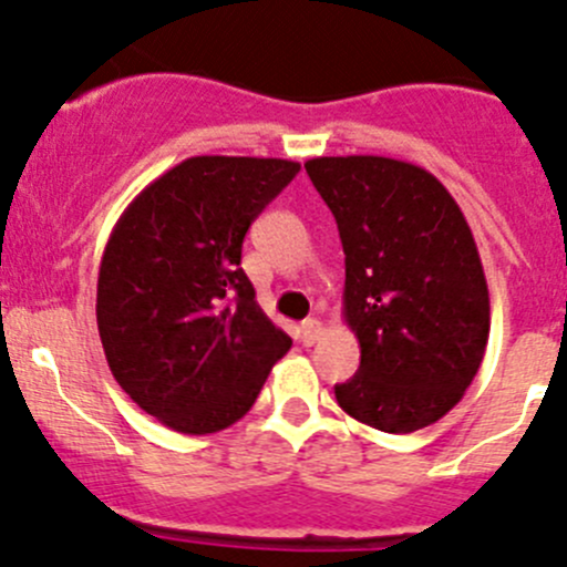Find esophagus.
Returning <instances> with one entry per match:
<instances>
[{
  "instance_id": "obj_1",
  "label": "esophagus",
  "mask_w": 567,
  "mask_h": 567,
  "mask_svg": "<svg viewBox=\"0 0 567 567\" xmlns=\"http://www.w3.org/2000/svg\"><path fill=\"white\" fill-rule=\"evenodd\" d=\"M320 337H322V322L320 320H315V317H311V320L300 322V342L315 344Z\"/></svg>"
}]
</instances>
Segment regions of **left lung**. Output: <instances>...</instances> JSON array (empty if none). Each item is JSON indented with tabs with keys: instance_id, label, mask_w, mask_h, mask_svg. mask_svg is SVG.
I'll return each instance as SVG.
<instances>
[{
	"instance_id": "8db88e82",
	"label": "left lung",
	"mask_w": 567,
	"mask_h": 567,
	"mask_svg": "<svg viewBox=\"0 0 567 567\" xmlns=\"http://www.w3.org/2000/svg\"><path fill=\"white\" fill-rule=\"evenodd\" d=\"M344 250L342 315L359 373L333 386L359 423L425 429L462 401L489 337V292L471 225L423 166L381 155L306 161Z\"/></svg>"
}]
</instances>
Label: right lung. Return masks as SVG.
I'll return each instance as SVG.
<instances>
[{
  "mask_svg": "<svg viewBox=\"0 0 567 567\" xmlns=\"http://www.w3.org/2000/svg\"><path fill=\"white\" fill-rule=\"evenodd\" d=\"M298 172L284 158L197 155L155 177L113 225L96 280L107 368L172 431L234 425L292 348L256 303L241 241Z\"/></svg>",
  "mask_w": 567,
  "mask_h": 567,
  "instance_id": "1",
  "label": "right lung"
}]
</instances>
